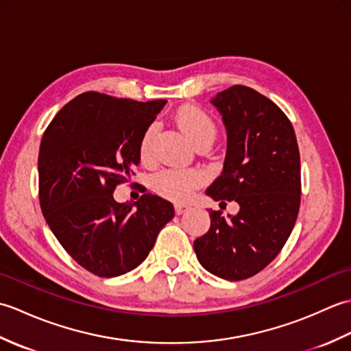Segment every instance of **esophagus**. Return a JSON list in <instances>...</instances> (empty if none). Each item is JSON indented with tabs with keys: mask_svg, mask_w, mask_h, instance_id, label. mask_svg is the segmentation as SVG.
<instances>
[{
	"mask_svg": "<svg viewBox=\"0 0 351 351\" xmlns=\"http://www.w3.org/2000/svg\"><path fill=\"white\" fill-rule=\"evenodd\" d=\"M185 211H189V206H187V205H181V204H176V205H175V213H176L178 215L184 214Z\"/></svg>",
	"mask_w": 351,
	"mask_h": 351,
	"instance_id": "esophagus-1",
	"label": "esophagus"
}]
</instances>
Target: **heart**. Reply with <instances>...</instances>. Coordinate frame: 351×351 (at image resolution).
Instances as JSON below:
<instances>
[{"instance_id": "obj_1", "label": "heart", "mask_w": 351, "mask_h": 351, "mask_svg": "<svg viewBox=\"0 0 351 351\" xmlns=\"http://www.w3.org/2000/svg\"><path fill=\"white\" fill-rule=\"evenodd\" d=\"M176 122L196 146L200 143H213L217 134L211 114L197 106H185L178 110ZM156 125H149L138 143V155L141 161H151L154 155V138ZM204 182V175L195 169H164L154 176V190L160 196L173 202H185Z\"/></svg>"}]
</instances>
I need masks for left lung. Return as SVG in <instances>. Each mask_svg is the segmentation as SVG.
<instances>
[{
  "mask_svg": "<svg viewBox=\"0 0 351 351\" xmlns=\"http://www.w3.org/2000/svg\"><path fill=\"white\" fill-rule=\"evenodd\" d=\"M211 102L226 125L228 151L221 175L206 195L235 200L240 211L226 220L219 211L208 210L211 228L193 245L208 271L243 280L279 255L295 225L302 195L300 154L289 119L264 95L237 84Z\"/></svg>",
  "mask_w": 351,
  "mask_h": 351,
  "instance_id": "left-lung-1",
  "label": "left lung"
}]
</instances>
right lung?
I'll use <instances>...</instances> for the list:
<instances>
[{
  "instance_id": "right-lung-1",
  "label": "right lung",
  "mask_w": 351,
  "mask_h": 351,
  "mask_svg": "<svg viewBox=\"0 0 351 351\" xmlns=\"http://www.w3.org/2000/svg\"><path fill=\"white\" fill-rule=\"evenodd\" d=\"M166 101L138 102L98 92L78 95L45 130L39 149V202L63 249L99 278L138 267L173 219L160 196L117 204L113 193L140 162L138 143Z\"/></svg>"
}]
</instances>
